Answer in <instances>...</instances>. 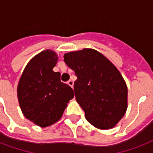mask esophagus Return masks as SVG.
<instances>
[{"label":"esophagus","mask_w":153,"mask_h":153,"mask_svg":"<svg viewBox=\"0 0 153 153\" xmlns=\"http://www.w3.org/2000/svg\"><path fill=\"white\" fill-rule=\"evenodd\" d=\"M67 83H68V84H69V85L71 86V88H73V86H74V81H73V80L70 79L67 82Z\"/></svg>","instance_id":"34e87169"}]
</instances>
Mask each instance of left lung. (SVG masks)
Wrapping results in <instances>:
<instances>
[{"label": "left lung", "instance_id": "left-lung-1", "mask_svg": "<svg viewBox=\"0 0 153 153\" xmlns=\"http://www.w3.org/2000/svg\"><path fill=\"white\" fill-rule=\"evenodd\" d=\"M64 61L77 76L74 90L88 123L103 130L114 127L127 108V88L117 68L91 48L65 53Z\"/></svg>", "mask_w": 153, "mask_h": 153}]
</instances>
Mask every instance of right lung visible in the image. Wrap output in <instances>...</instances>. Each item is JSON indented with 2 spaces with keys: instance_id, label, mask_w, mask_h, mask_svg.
Returning <instances> with one entry per match:
<instances>
[{
  "instance_id": "right-lung-1",
  "label": "right lung",
  "mask_w": 153,
  "mask_h": 153,
  "mask_svg": "<svg viewBox=\"0 0 153 153\" xmlns=\"http://www.w3.org/2000/svg\"><path fill=\"white\" fill-rule=\"evenodd\" d=\"M57 55L45 50L30 60L23 71L18 86V98L22 114L41 127L57 122L73 89L61 81V74L54 72Z\"/></svg>"
}]
</instances>
